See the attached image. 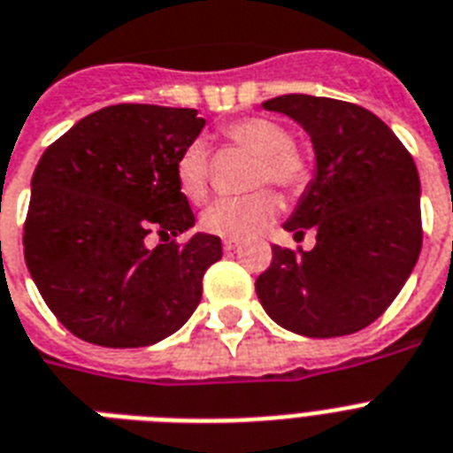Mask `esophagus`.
I'll return each mask as SVG.
<instances>
[{
	"label": "esophagus",
	"mask_w": 453,
	"mask_h": 453,
	"mask_svg": "<svg viewBox=\"0 0 453 453\" xmlns=\"http://www.w3.org/2000/svg\"><path fill=\"white\" fill-rule=\"evenodd\" d=\"M237 246H239L237 239H226V242H223V249H226V251H234Z\"/></svg>",
	"instance_id": "obj_1"
}]
</instances>
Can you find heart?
I'll return each instance as SVG.
<instances>
[{
	"label": "heart",
	"instance_id": "1",
	"mask_svg": "<svg viewBox=\"0 0 453 453\" xmlns=\"http://www.w3.org/2000/svg\"><path fill=\"white\" fill-rule=\"evenodd\" d=\"M223 134L242 149L258 153L249 179L251 188L272 183L284 193H297L310 181V165L303 153L290 143L288 130L277 120L249 116L227 123ZM176 181L190 202L207 200L211 190V165L204 143L193 142L183 149L176 160ZM277 195L270 188H258L244 197L214 202L202 214V230L216 237L246 239L260 233L277 216Z\"/></svg>",
	"mask_w": 453,
	"mask_h": 453
}]
</instances>
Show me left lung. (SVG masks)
I'll return each mask as SVG.
<instances>
[{"label": "left lung", "mask_w": 453, "mask_h": 453, "mask_svg": "<svg viewBox=\"0 0 453 453\" xmlns=\"http://www.w3.org/2000/svg\"><path fill=\"white\" fill-rule=\"evenodd\" d=\"M303 125L316 176L284 227L311 251L272 246L256 279L263 310L290 333L342 337L377 321L421 253L418 172L391 127L363 106L311 95L263 102Z\"/></svg>", "instance_id": "left-lung-1"}]
</instances>
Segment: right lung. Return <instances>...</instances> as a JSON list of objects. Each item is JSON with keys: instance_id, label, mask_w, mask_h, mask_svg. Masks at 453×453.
I'll list each match as a JSON object with an SVG mask.
<instances>
[{"instance_id": "1", "label": "right lung", "mask_w": 453, "mask_h": 453, "mask_svg": "<svg viewBox=\"0 0 453 453\" xmlns=\"http://www.w3.org/2000/svg\"><path fill=\"white\" fill-rule=\"evenodd\" d=\"M195 109L113 104L43 150L25 219V263L55 319L79 340L149 347L188 321L204 272L220 260L195 226L176 160L197 139ZM156 232L163 245L145 246Z\"/></svg>"}]
</instances>
